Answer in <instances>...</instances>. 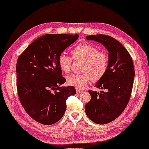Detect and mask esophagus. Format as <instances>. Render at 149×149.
Returning a JSON list of instances; mask_svg holds the SVG:
<instances>
[{
	"instance_id": "34e87169",
	"label": "esophagus",
	"mask_w": 149,
	"mask_h": 149,
	"mask_svg": "<svg viewBox=\"0 0 149 149\" xmlns=\"http://www.w3.org/2000/svg\"><path fill=\"white\" fill-rule=\"evenodd\" d=\"M76 91H77V93H82L84 91L82 89H78V88H76Z\"/></svg>"
}]
</instances>
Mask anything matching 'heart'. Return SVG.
<instances>
[{"instance_id":"b5f03b06","label":"heart","mask_w":149,"mask_h":149,"mask_svg":"<svg viewBox=\"0 0 149 149\" xmlns=\"http://www.w3.org/2000/svg\"><path fill=\"white\" fill-rule=\"evenodd\" d=\"M72 55L76 60H83L81 67L82 74H72L67 77V82L78 89H84L90 80H100L107 71L109 56L104 51H100L96 47L87 44L81 43L74 47ZM61 71L68 73L71 70L72 58L65 53H61L58 58Z\"/></svg>"}]
</instances>
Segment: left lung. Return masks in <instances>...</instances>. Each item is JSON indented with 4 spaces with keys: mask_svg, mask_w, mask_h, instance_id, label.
Listing matches in <instances>:
<instances>
[{
    "mask_svg": "<svg viewBox=\"0 0 149 149\" xmlns=\"http://www.w3.org/2000/svg\"><path fill=\"white\" fill-rule=\"evenodd\" d=\"M86 39L99 42L109 51L107 71L95 86L105 91H89L91 99L85 106L91 120L97 124H106L116 119L128 104L135 75L134 65L127 50L111 36L89 35Z\"/></svg>",
    "mask_w": 149,
    "mask_h": 149,
    "instance_id": "8db88e82",
    "label": "left lung"
}]
</instances>
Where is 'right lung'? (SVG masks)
<instances>
[{
    "label": "right lung",
    "mask_w": 149,
    "mask_h": 149,
    "mask_svg": "<svg viewBox=\"0 0 149 149\" xmlns=\"http://www.w3.org/2000/svg\"><path fill=\"white\" fill-rule=\"evenodd\" d=\"M78 35L46 34L31 42L17 62V87L20 102L33 120L44 125L59 121L66 100L75 95L73 86L60 87L66 80L58 58L78 38Z\"/></svg>",
    "instance_id": "obj_1"
}]
</instances>
